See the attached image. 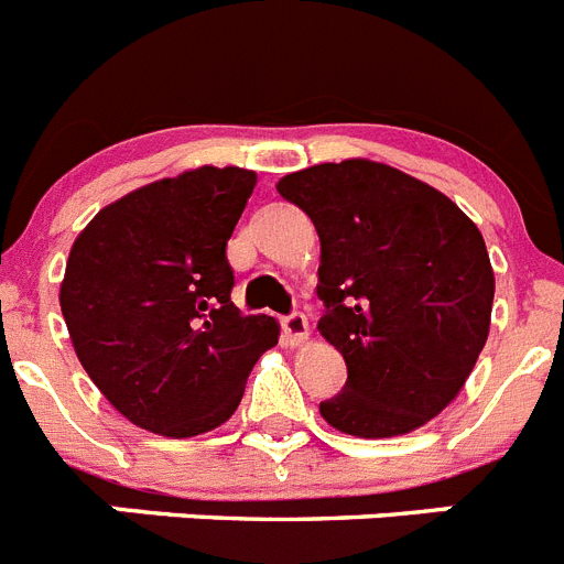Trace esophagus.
I'll return each instance as SVG.
<instances>
[{
    "label": "esophagus",
    "mask_w": 564,
    "mask_h": 564,
    "mask_svg": "<svg viewBox=\"0 0 564 564\" xmlns=\"http://www.w3.org/2000/svg\"><path fill=\"white\" fill-rule=\"evenodd\" d=\"M281 326H283V340H286L289 346H301V343H306V337H310V321H306L303 312H292V315H286L281 321Z\"/></svg>",
    "instance_id": "34e87169"
}]
</instances>
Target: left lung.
<instances>
[{
  "instance_id": "1",
  "label": "left lung",
  "mask_w": 564,
  "mask_h": 564,
  "mask_svg": "<svg viewBox=\"0 0 564 564\" xmlns=\"http://www.w3.org/2000/svg\"><path fill=\"white\" fill-rule=\"evenodd\" d=\"M321 238L317 329L346 360L321 414L355 437L437 417L488 340L494 269L477 224L440 189L366 159L278 181Z\"/></svg>"
}]
</instances>
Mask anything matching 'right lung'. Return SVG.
Listing matches in <instances>:
<instances>
[{
    "instance_id": "right-lung-1",
    "label": "right lung",
    "mask_w": 564,
    "mask_h": 564,
    "mask_svg": "<svg viewBox=\"0 0 564 564\" xmlns=\"http://www.w3.org/2000/svg\"><path fill=\"white\" fill-rule=\"evenodd\" d=\"M252 170L198 166L101 209L76 238L58 292L78 360L139 429L195 437L232 417L269 315H241L227 241Z\"/></svg>"
}]
</instances>
